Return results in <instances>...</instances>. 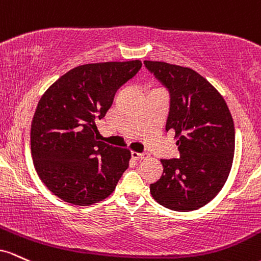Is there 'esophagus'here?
Here are the masks:
<instances>
[{
  "label": "esophagus",
  "instance_id": "34e87169",
  "mask_svg": "<svg viewBox=\"0 0 261 261\" xmlns=\"http://www.w3.org/2000/svg\"><path fill=\"white\" fill-rule=\"evenodd\" d=\"M130 155L134 160H144L146 158H149L148 153H136V151H132Z\"/></svg>",
  "mask_w": 261,
  "mask_h": 261
}]
</instances>
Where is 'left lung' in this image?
I'll use <instances>...</instances> for the list:
<instances>
[{"label":"left lung","instance_id":"obj_1","mask_svg":"<svg viewBox=\"0 0 261 261\" xmlns=\"http://www.w3.org/2000/svg\"><path fill=\"white\" fill-rule=\"evenodd\" d=\"M170 93L166 130L175 132L177 159H162L163 175L150 184L158 203L178 212L198 210L224 186L232 169L236 133L224 98L190 67L145 60Z\"/></svg>","mask_w":261,"mask_h":261}]
</instances>
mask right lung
<instances>
[{
	"instance_id": "add662e5",
	"label": "right lung",
	"mask_w": 261,
	"mask_h": 261,
	"mask_svg": "<svg viewBox=\"0 0 261 261\" xmlns=\"http://www.w3.org/2000/svg\"><path fill=\"white\" fill-rule=\"evenodd\" d=\"M140 67L139 60L85 64L58 79L39 99L31 128L32 158L38 176L60 200L90 206L115 191L130 151L96 140V121Z\"/></svg>"
}]
</instances>
